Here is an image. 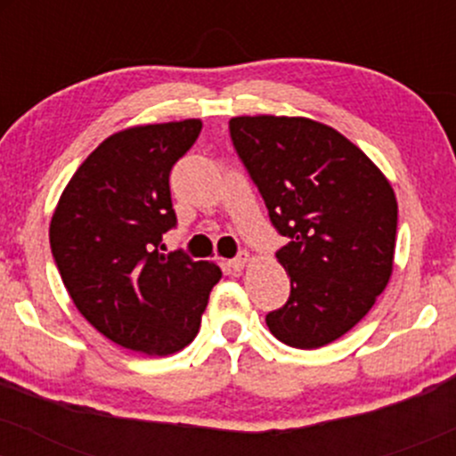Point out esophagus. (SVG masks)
I'll list each match as a JSON object with an SVG mask.
<instances>
[{
    "instance_id": "34e87169",
    "label": "esophagus",
    "mask_w": 456,
    "mask_h": 456,
    "mask_svg": "<svg viewBox=\"0 0 456 456\" xmlns=\"http://www.w3.org/2000/svg\"><path fill=\"white\" fill-rule=\"evenodd\" d=\"M246 261H248V253H240L238 257H233L232 261H229V268L240 272L246 265Z\"/></svg>"
}]
</instances>
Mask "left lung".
<instances>
[{"instance_id": "left-lung-1", "label": "left lung", "mask_w": 456, "mask_h": 456, "mask_svg": "<svg viewBox=\"0 0 456 456\" xmlns=\"http://www.w3.org/2000/svg\"><path fill=\"white\" fill-rule=\"evenodd\" d=\"M232 143L257 186L270 221L287 238L276 259L289 300L265 315L270 332L297 349L337 341L388 285L396 197L362 150L306 118L244 115Z\"/></svg>"}]
</instances>
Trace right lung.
<instances>
[{
	"label": "right lung",
	"mask_w": 456,
	"mask_h": 456,
	"mask_svg": "<svg viewBox=\"0 0 456 456\" xmlns=\"http://www.w3.org/2000/svg\"><path fill=\"white\" fill-rule=\"evenodd\" d=\"M199 133V119H184L111 134L75 171L51 218V253L78 313L133 352L184 349L223 276L182 250L160 253L177 224L169 174Z\"/></svg>",
	"instance_id": "add662e5"
}]
</instances>
